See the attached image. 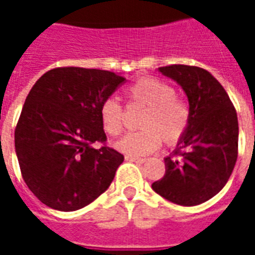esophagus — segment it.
<instances>
[{"label": "esophagus", "mask_w": 255, "mask_h": 255, "mask_svg": "<svg viewBox=\"0 0 255 255\" xmlns=\"http://www.w3.org/2000/svg\"><path fill=\"white\" fill-rule=\"evenodd\" d=\"M126 160L129 161V162H136V164H143V162H146L144 158H138V157H132V155H126Z\"/></svg>", "instance_id": "obj_1"}]
</instances>
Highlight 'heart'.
Wrapping results in <instances>:
<instances>
[{"mask_svg":"<svg viewBox=\"0 0 255 255\" xmlns=\"http://www.w3.org/2000/svg\"><path fill=\"white\" fill-rule=\"evenodd\" d=\"M128 98L132 104L146 108L140 128L119 139L115 147L124 154L146 155L160 147L161 139L175 144L182 138L190 123L188 106L176 97L171 84L155 78H142L128 89ZM101 124L105 132L116 136L123 129V109L113 98L102 102L100 108Z\"/></svg>","mask_w":255,"mask_h":255,"instance_id":"1","label":"heart"}]
</instances>
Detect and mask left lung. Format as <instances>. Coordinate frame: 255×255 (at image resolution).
I'll use <instances>...</instances> for the list:
<instances>
[{
  "label": "left lung",
  "mask_w": 255,
  "mask_h": 255,
  "mask_svg": "<svg viewBox=\"0 0 255 255\" xmlns=\"http://www.w3.org/2000/svg\"><path fill=\"white\" fill-rule=\"evenodd\" d=\"M186 93L190 123L175 154L165 157V175L151 184L161 197L182 206H195L219 194L238 158L239 126L224 87L206 69L190 65L158 68Z\"/></svg>",
  "instance_id": "obj_1"
}]
</instances>
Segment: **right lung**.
I'll list each match as a JSON object with an SVG mask.
<instances>
[{
	"mask_svg": "<svg viewBox=\"0 0 255 255\" xmlns=\"http://www.w3.org/2000/svg\"><path fill=\"white\" fill-rule=\"evenodd\" d=\"M124 80L109 71L54 68L30 90L14 149L25 184L46 206L73 212L111 186L124 157L93 143L106 140L100 108Z\"/></svg>",
	"mask_w": 255,
	"mask_h": 255,
	"instance_id": "right-lung-1",
	"label": "right lung"
}]
</instances>
